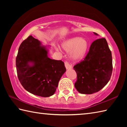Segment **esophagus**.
<instances>
[{
  "mask_svg": "<svg viewBox=\"0 0 127 127\" xmlns=\"http://www.w3.org/2000/svg\"><path fill=\"white\" fill-rule=\"evenodd\" d=\"M64 64H65V66L66 69H72V65L70 64V63H69V62L65 61L64 62Z\"/></svg>",
  "mask_w": 127,
  "mask_h": 127,
  "instance_id": "1",
  "label": "esophagus"
}]
</instances>
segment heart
Segmentation results:
<instances>
[{
  "instance_id": "obj_1",
  "label": "heart",
  "mask_w": 127,
  "mask_h": 127,
  "mask_svg": "<svg viewBox=\"0 0 127 127\" xmlns=\"http://www.w3.org/2000/svg\"><path fill=\"white\" fill-rule=\"evenodd\" d=\"M62 46L66 52H71V57L74 61H79L81 60L87 53L88 42L84 38L75 37L64 41Z\"/></svg>"
}]
</instances>
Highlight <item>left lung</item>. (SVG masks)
<instances>
[{
	"instance_id": "left-lung-1",
	"label": "left lung",
	"mask_w": 127,
	"mask_h": 127,
	"mask_svg": "<svg viewBox=\"0 0 127 127\" xmlns=\"http://www.w3.org/2000/svg\"><path fill=\"white\" fill-rule=\"evenodd\" d=\"M74 69L77 74L75 87L80 93L93 94L104 87L112 72V54L106 39H99L92 43L84 59Z\"/></svg>"
}]
</instances>
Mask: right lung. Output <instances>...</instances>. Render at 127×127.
Instances as JSON below:
<instances>
[{
    "label": "right lung",
    "instance_id": "obj_1",
    "mask_svg": "<svg viewBox=\"0 0 127 127\" xmlns=\"http://www.w3.org/2000/svg\"><path fill=\"white\" fill-rule=\"evenodd\" d=\"M48 50L32 35L21 43L16 59L18 80L29 92L42 97L55 93L66 68L62 61L51 59Z\"/></svg>",
    "mask_w": 127,
    "mask_h": 127
}]
</instances>
